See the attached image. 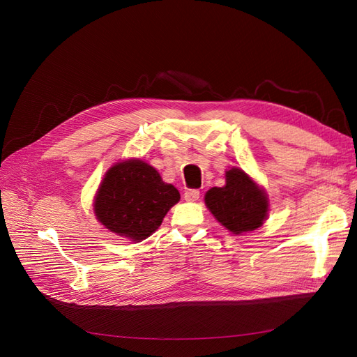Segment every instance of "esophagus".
Returning <instances> with one entry per match:
<instances>
[{
	"label": "esophagus",
	"mask_w": 357,
	"mask_h": 357,
	"mask_svg": "<svg viewBox=\"0 0 357 357\" xmlns=\"http://www.w3.org/2000/svg\"><path fill=\"white\" fill-rule=\"evenodd\" d=\"M186 201H198L199 199V190L198 189H188L185 192Z\"/></svg>",
	"instance_id": "1"
}]
</instances>
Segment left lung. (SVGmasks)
<instances>
[{
    "label": "left lung",
    "instance_id": "obj_1",
    "mask_svg": "<svg viewBox=\"0 0 357 357\" xmlns=\"http://www.w3.org/2000/svg\"><path fill=\"white\" fill-rule=\"evenodd\" d=\"M205 204L218 222L236 235L257 229L268 215L265 192L240 168L226 171V185L205 193Z\"/></svg>",
    "mask_w": 357,
    "mask_h": 357
}]
</instances>
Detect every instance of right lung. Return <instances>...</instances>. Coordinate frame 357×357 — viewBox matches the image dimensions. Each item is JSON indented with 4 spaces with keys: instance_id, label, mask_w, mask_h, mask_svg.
Here are the masks:
<instances>
[{
    "instance_id": "add662e5",
    "label": "right lung",
    "mask_w": 357,
    "mask_h": 357,
    "mask_svg": "<svg viewBox=\"0 0 357 357\" xmlns=\"http://www.w3.org/2000/svg\"><path fill=\"white\" fill-rule=\"evenodd\" d=\"M180 199L178 190L139 159L113 165L96 192L93 210L107 229L131 241L152 235Z\"/></svg>"
}]
</instances>
